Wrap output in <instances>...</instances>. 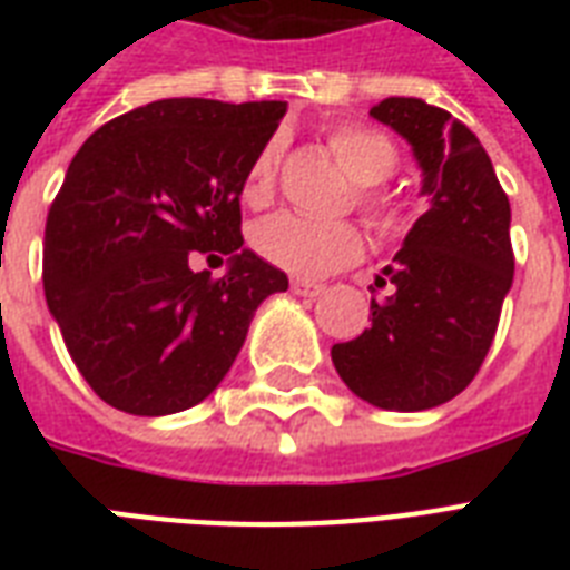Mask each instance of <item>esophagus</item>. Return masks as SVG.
Returning <instances> with one entry per match:
<instances>
[{"label":"esophagus","mask_w":570,"mask_h":570,"mask_svg":"<svg viewBox=\"0 0 570 570\" xmlns=\"http://www.w3.org/2000/svg\"><path fill=\"white\" fill-rule=\"evenodd\" d=\"M293 293L304 295V298H316L325 293V284H313V281H293Z\"/></svg>","instance_id":"obj_1"}]
</instances>
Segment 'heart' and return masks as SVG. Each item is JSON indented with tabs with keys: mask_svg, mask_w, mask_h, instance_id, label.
I'll use <instances>...</instances> for the list:
<instances>
[{
	"mask_svg": "<svg viewBox=\"0 0 570 570\" xmlns=\"http://www.w3.org/2000/svg\"><path fill=\"white\" fill-rule=\"evenodd\" d=\"M325 147L348 174V180L355 183L357 213L364 215L375 230H396L399 224L405 222V204L381 186L396 171V141L379 127L340 124L325 132ZM281 154H284L281 138H268L250 159L245 189H242L250 206H263L275 195ZM250 242L266 263L298 277H325L337 268L352 266L364 254V239L355 224L313 222L293 213L272 215L266 222H259Z\"/></svg>",
	"mask_w": 570,
	"mask_h": 570,
	"instance_id": "heart-1",
	"label": "heart"
}]
</instances>
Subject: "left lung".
<instances>
[{
  "label": "left lung",
  "instance_id": "1",
  "mask_svg": "<svg viewBox=\"0 0 570 570\" xmlns=\"http://www.w3.org/2000/svg\"><path fill=\"white\" fill-rule=\"evenodd\" d=\"M370 115L411 141L429 209L375 277L393 293L373 298V325L331 361L370 405L425 411L459 396L494 343L514 277L512 209L485 147L446 109L387 97Z\"/></svg>",
  "mask_w": 570,
  "mask_h": 570
}]
</instances>
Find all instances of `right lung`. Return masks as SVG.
Segmentation results:
<instances>
[{"label": "right lung", "instance_id": "right-lung-1", "mask_svg": "<svg viewBox=\"0 0 570 570\" xmlns=\"http://www.w3.org/2000/svg\"><path fill=\"white\" fill-rule=\"evenodd\" d=\"M286 102L174 97L102 124L49 206L43 293L76 370L138 416L204 402L289 281L242 248L239 195ZM195 256L232 259L224 278Z\"/></svg>", "mask_w": 570, "mask_h": 570}]
</instances>
